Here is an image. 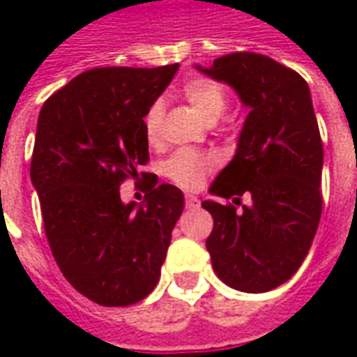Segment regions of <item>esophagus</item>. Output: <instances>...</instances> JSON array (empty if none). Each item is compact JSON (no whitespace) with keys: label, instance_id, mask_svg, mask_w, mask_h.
I'll list each match as a JSON object with an SVG mask.
<instances>
[{"label":"esophagus","instance_id":"obj_1","mask_svg":"<svg viewBox=\"0 0 357 357\" xmlns=\"http://www.w3.org/2000/svg\"><path fill=\"white\" fill-rule=\"evenodd\" d=\"M199 204H201V202H199V199H197V197H193V195H187L185 197V206L189 210H195V208H199Z\"/></svg>","mask_w":357,"mask_h":357}]
</instances>
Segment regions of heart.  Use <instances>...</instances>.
Wrapping results in <instances>:
<instances>
[{"instance_id": "obj_1", "label": "heart", "mask_w": 357, "mask_h": 357, "mask_svg": "<svg viewBox=\"0 0 357 357\" xmlns=\"http://www.w3.org/2000/svg\"><path fill=\"white\" fill-rule=\"evenodd\" d=\"M181 95L191 109L199 114V116L214 124L218 118L224 114L225 107H227V95L222 84L210 78H191L183 84ZM164 118V107L160 101H155L145 112L143 118V130H145V137L149 143H156L160 137V128H162ZM216 166V158L210 155H201V153H193V151H178L164 162L162 172L164 176L172 179L176 185L183 187V189H197L201 185L204 176L208 174L212 168Z\"/></svg>"}]
</instances>
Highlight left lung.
Segmentation results:
<instances>
[{
    "label": "left lung",
    "mask_w": 357,
    "mask_h": 357,
    "mask_svg": "<svg viewBox=\"0 0 357 357\" xmlns=\"http://www.w3.org/2000/svg\"><path fill=\"white\" fill-rule=\"evenodd\" d=\"M195 68L231 86L248 107L235 156L208 191L252 202L241 210L202 202L214 218L212 268L231 289L271 291L298 271L321 218L323 143L310 88L298 73L247 51Z\"/></svg>",
    "instance_id": "obj_1"
}]
</instances>
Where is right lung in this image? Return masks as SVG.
<instances>
[{
  "label": "right lung",
  "mask_w": 357,
  "mask_h": 357,
  "mask_svg": "<svg viewBox=\"0 0 357 357\" xmlns=\"http://www.w3.org/2000/svg\"><path fill=\"white\" fill-rule=\"evenodd\" d=\"M178 68H93L38 116L30 178L51 252L66 281L101 306H130L155 289L183 212L170 183H149L143 204L120 199L122 181L149 160L145 112Z\"/></svg>",
  "instance_id": "add662e5"
}]
</instances>
